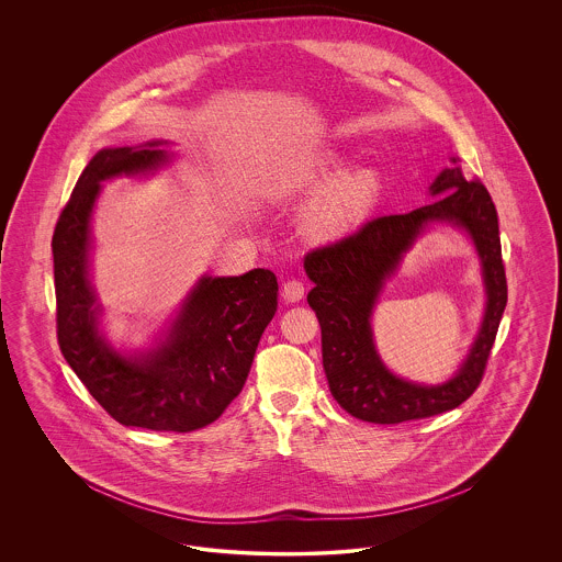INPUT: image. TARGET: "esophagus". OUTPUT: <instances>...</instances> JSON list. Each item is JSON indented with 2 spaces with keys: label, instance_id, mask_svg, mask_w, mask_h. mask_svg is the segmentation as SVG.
<instances>
[{
  "label": "esophagus",
  "instance_id": "obj_1",
  "mask_svg": "<svg viewBox=\"0 0 562 562\" xmlns=\"http://www.w3.org/2000/svg\"><path fill=\"white\" fill-rule=\"evenodd\" d=\"M303 294H305V286H303V282L301 280H286L284 284H282V296H284V301L286 303H296V301H301L303 299Z\"/></svg>",
  "mask_w": 562,
  "mask_h": 562
}]
</instances>
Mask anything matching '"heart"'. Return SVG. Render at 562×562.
I'll list each match as a JSON object with an SVG mask.
<instances>
[{"label":"heart","instance_id":"1","mask_svg":"<svg viewBox=\"0 0 562 562\" xmlns=\"http://www.w3.org/2000/svg\"><path fill=\"white\" fill-rule=\"evenodd\" d=\"M344 166L341 158H328L310 172H305L303 183L318 188ZM330 179V178H329ZM331 180V179H330ZM381 195V177L373 168H353L341 172L321 189L303 214V229L307 236L328 240L362 223L373 213Z\"/></svg>","mask_w":562,"mask_h":562}]
</instances>
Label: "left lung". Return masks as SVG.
Segmentation results:
<instances>
[{"label": "left lung", "instance_id": "8db88e82", "mask_svg": "<svg viewBox=\"0 0 562 562\" xmlns=\"http://www.w3.org/2000/svg\"><path fill=\"white\" fill-rule=\"evenodd\" d=\"M429 191L440 198L411 213L376 216L348 238L318 246L305 257V271L314 282L307 303L321 322L322 364L330 394L362 422L426 419L468 401L481 385L508 303L499 223L491 193L479 179L468 181L459 166L445 168ZM431 220H449L473 236L490 301L480 339L460 373L442 386H417L380 364L368 318L384 278Z\"/></svg>", "mask_w": 562, "mask_h": 562}]
</instances>
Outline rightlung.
Wrapping results in <instances>:
<instances>
[{
	"label": "right lung",
	"instance_id": "add662e5",
	"mask_svg": "<svg viewBox=\"0 0 562 562\" xmlns=\"http://www.w3.org/2000/svg\"><path fill=\"white\" fill-rule=\"evenodd\" d=\"M158 145L99 151L60 211L53 236L56 337L69 367L117 424L183 434L213 424L240 394L278 310V278L269 269L204 278L160 348L140 358L109 348L88 282L90 214L101 181L166 161Z\"/></svg>",
	"mask_w": 562,
	"mask_h": 562
}]
</instances>
